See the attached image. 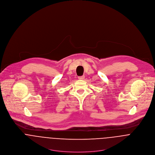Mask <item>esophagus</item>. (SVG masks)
Masks as SVG:
<instances>
[{"label": "esophagus", "mask_w": 155, "mask_h": 155, "mask_svg": "<svg viewBox=\"0 0 155 155\" xmlns=\"http://www.w3.org/2000/svg\"><path fill=\"white\" fill-rule=\"evenodd\" d=\"M78 79L80 80H83L85 79V76H79Z\"/></svg>", "instance_id": "obj_1"}]
</instances>
